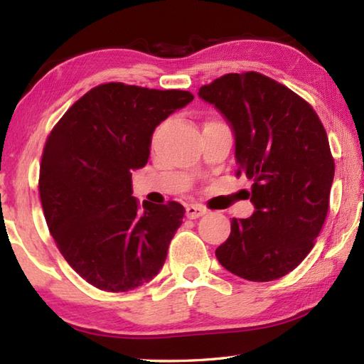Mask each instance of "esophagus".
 <instances>
[{"instance_id": "obj_1", "label": "esophagus", "mask_w": 364, "mask_h": 364, "mask_svg": "<svg viewBox=\"0 0 364 364\" xmlns=\"http://www.w3.org/2000/svg\"><path fill=\"white\" fill-rule=\"evenodd\" d=\"M206 214V208H203L202 205H188L186 206V215L189 219H198L202 215Z\"/></svg>"}]
</instances>
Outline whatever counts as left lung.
<instances>
[{"mask_svg":"<svg viewBox=\"0 0 364 364\" xmlns=\"http://www.w3.org/2000/svg\"><path fill=\"white\" fill-rule=\"evenodd\" d=\"M198 97L230 123L237 175L253 183V214L231 219L215 257L245 280L282 278L310 253L327 218L335 162L326 129L305 100L257 72L222 76Z\"/></svg>","mask_w":364,"mask_h":364,"instance_id":"1","label":"left lung"}]
</instances>
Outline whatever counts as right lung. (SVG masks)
<instances>
[{"instance_id": "1", "label": "right lung", "mask_w": 364, "mask_h": 364, "mask_svg": "<svg viewBox=\"0 0 364 364\" xmlns=\"http://www.w3.org/2000/svg\"><path fill=\"white\" fill-rule=\"evenodd\" d=\"M186 90L107 82L89 90L46 139L38 192L68 264L98 289L125 292L164 266L184 208L133 197L131 175L150 158L154 129L189 105Z\"/></svg>"}]
</instances>
